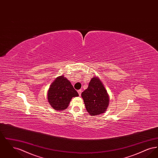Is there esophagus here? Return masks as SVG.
Wrapping results in <instances>:
<instances>
[{
	"mask_svg": "<svg viewBox=\"0 0 158 158\" xmlns=\"http://www.w3.org/2000/svg\"><path fill=\"white\" fill-rule=\"evenodd\" d=\"M77 92H78V94H79V96H81V92H82V90H81V89L78 90H77Z\"/></svg>",
	"mask_w": 158,
	"mask_h": 158,
	"instance_id": "34e87169",
	"label": "esophagus"
}]
</instances>
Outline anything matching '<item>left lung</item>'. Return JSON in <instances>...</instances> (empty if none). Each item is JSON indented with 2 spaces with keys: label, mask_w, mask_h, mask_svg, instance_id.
<instances>
[{
  "label": "left lung",
  "mask_w": 158,
  "mask_h": 158,
  "mask_svg": "<svg viewBox=\"0 0 158 158\" xmlns=\"http://www.w3.org/2000/svg\"><path fill=\"white\" fill-rule=\"evenodd\" d=\"M86 110L90 115L105 113L109 105L110 99L104 84L97 76H93L88 87L81 94Z\"/></svg>",
  "instance_id": "left-lung-1"
}]
</instances>
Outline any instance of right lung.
Wrapping results in <instances>:
<instances>
[{"label":"right lung","mask_w":158,"mask_h":158,"mask_svg":"<svg viewBox=\"0 0 158 158\" xmlns=\"http://www.w3.org/2000/svg\"><path fill=\"white\" fill-rule=\"evenodd\" d=\"M79 94L64 75L59 76L50 86L47 99L50 105L56 111H63L69 106L72 98Z\"/></svg>","instance_id":"add662e5"}]
</instances>
